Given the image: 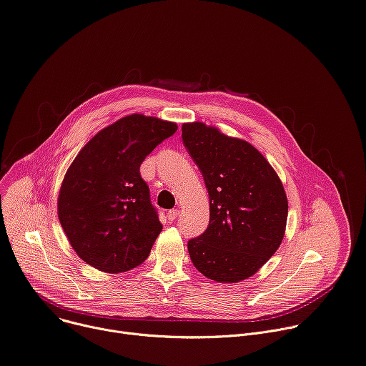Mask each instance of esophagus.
Segmentation results:
<instances>
[{
  "label": "esophagus",
  "instance_id": "1",
  "mask_svg": "<svg viewBox=\"0 0 366 366\" xmlns=\"http://www.w3.org/2000/svg\"><path fill=\"white\" fill-rule=\"evenodd\" d=\"M179 214H180V211H179V209H172V211H169V214H167L169 221H170V222H173V221L179 217Z\"/></svg>",
  "mask_w": 366,
  "mask_h": 366
}]
</instances>
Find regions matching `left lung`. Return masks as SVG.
<instances>
[{
	"instance_id": "left-lung-1",
	"label": "left lung",
	"mask_w": 366,
	"mask_h": 366,
	"mask_svg": "<svg viewBox=\"0 0 366 366\" xmlns=\"http://www.w3.org/2000/svg\"><path fill=\"white\" fill-rule=\"evenodd\" d=\"M182 138L209 194V225L187 242L192 263L215 282L249 279L285 235V189L263 154L244 139L204 122L183 124Z\"/></svg>"
}]
</instances>
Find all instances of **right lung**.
Segmentation results:
<instances>
[{
	"label": "right lung",
	"instance_id": "add662e5",
	"mask_svg": "<svg viewBox=\"0 0 366 366\" xmlns=\"http://www.w3.org/2000/svg\"><path fill=\"white\" fill-rule=\"evenodd\" d=\"M176 131L174 122L134 113L97 132L71 162L58 196V218L87 264L120 273L149 256L162 225L139 167Z\"/></svg>",
	"mask_w": 366,
	"mask_h": 366
}]
</instances>
